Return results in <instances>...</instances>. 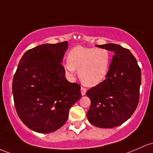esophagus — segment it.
<instances>
[{"instance_id": "esophagus-1", "label": "esophagus", "mask_w": 153, "mask_h": 153, "mask_svg": "<svg viewBox=\"0 0 153 153\" xmlns=\"http://www.w3.org/2000/svg\"><path fill=\"white\" fill-rule=\"evenodd\" d=\"M86 92H87V89L85 88V87H81V93L82 95H85L86 94Z\"/></svg>"}]
</instances>
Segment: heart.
<instances>
[{
  "instance_id": "obj_1",
  "label": "heart",
  "mask_w": 153,
  "mask_h": 153,
  "mask_svg": "<svg viewBox=\"0 0 153 153\" xmlns=\"http://www.w3.org/2000/svg\"><path fill=\"white\" fill-rule=\"evenodd\" d=\"M111 54L105 48H95L76 46L68 55V62L65 64V71L69 76L74 77L76 69L85 85L93 87L100 83L108 72Z\"/></svg>"
}]
</instances>
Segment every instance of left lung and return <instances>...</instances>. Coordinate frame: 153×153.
Here are the masks:
<instances>
[{
  "label": "left lung",
  "instance_id": "obj_1",
  "mask_svg": "<svg viewBox=\"0 0 153 153\" xmlns=\"http://www.w3.org/2000/svg\"><path fill=\"white\" fill-rule=\"evenodd\" d=\"M114 53L106 79L86 95L91 105L89 121L99 128H114L131 116L140 100L141 69L128 49L119 45H97Z\"/></svg>",
  "mask_w": 153,
  "mask_h": 153
}]
</instances>
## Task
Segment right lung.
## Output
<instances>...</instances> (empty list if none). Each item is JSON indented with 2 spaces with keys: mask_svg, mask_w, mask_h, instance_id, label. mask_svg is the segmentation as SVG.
<instances>
[{
  "mask_svg": "<svg viewBox=\"0 0 153 153\" xmlns=\"http://www.w3.org/2000/svg\"><path fill=\"white\" fill-rule=\"evenodd\" d=\"M67 41L42 44L23 55L15 73L12 92L19 117L38 133H51L66 123L68 112L82 97L79 85L65 77L61 64Z\"/></svg>",
  "mask_w": 153,
  "mask_h": 153,
  "instance_id": "right-lung-1",
  "label": "right lung"
}]
</instances>
